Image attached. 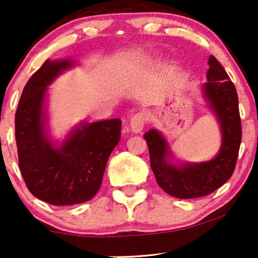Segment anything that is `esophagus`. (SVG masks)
<instances>
[{"mask_svg": "<svg viewBox=\"0 0 258 258\" xmlns=\"http://www.w3.org/2000/svg\"><path fill=\"white\" fill-rule=\"evenodd\" d=\"M144 122H146V116L143 112H137V114L133 115L132 119H130V126H132L134 133H141L142 132Z\"/></svg>", "mask_w": 258, "mask_h": 258, "instance_id": "1", "label": "esophagus"}]
</instances>
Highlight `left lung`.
Segmentation results:
<instances>
[{
  "mask_svg": "<svg viewBox=\"0 0 258 258\" xmlns=\"http://www.w3.org/2000/svg\"><path fill=\"white\" fill-rule=\"evenodd\" d=\"M204 93L220 119L222 148L214 160L181 168L168 163V146L156 130L144 135L149 148L150 167L158 185L176 199H197L214 192L231 177L242 140L238 96L234 83L215 56L209 58Z\"/></svg>",
  "mask_w": 258,
  "mask_h": 258,
  "instance_id": "1",
  "label": "left lung"
}]
</instances>
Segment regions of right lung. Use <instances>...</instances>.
I'll return each mask as SVG.
<instances>
[{"label":"right lung","instance_id":"1","mask_svg":"<svg viewBox=\"0 0 258 258\" xmlns=\"http://www.w3.org/2000/svg\"><path fill=\"white\" fill-rule=\"evenodd\" d=\"M72 63L47 59L30 77L15 114L19 167L27 188L52 206L87 202L96 195L111 151L121 139V119L86 123L54 148L43 133L47 86Z\"/></svg>","mask_w":258,"mask_h":258}]
</instances>
